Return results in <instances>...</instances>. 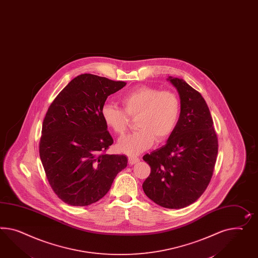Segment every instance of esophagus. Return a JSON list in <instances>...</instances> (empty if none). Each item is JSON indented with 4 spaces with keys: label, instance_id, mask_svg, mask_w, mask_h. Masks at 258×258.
<instances>
[{
    "label": "esophagus",
    "instance_id": "obj_1",
    "mask_svg": "<svg viewBox=\"0 0 258 258\" xmlns=\"http://www.w3.org/2000/svg\"><path fill=\"white\" fill-rule=\"evenodd\" d=\"M140 159L139 158H137V157H128V163L131 164V165H133V164H135V163H137V162H139Z\"/></svg>",
    "mask_w": 258,
    "mask_h": 258
}]
</instances>
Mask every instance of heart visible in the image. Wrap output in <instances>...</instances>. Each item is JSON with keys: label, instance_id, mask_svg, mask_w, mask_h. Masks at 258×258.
Here are the masks:
<instances>
[{"label": "heart", "instance_id": "1", "mask_svg": "<svg viewBox=\"0 0 258 258\" xmlns=\"http://www.w3.org/2000/svg\"><path fill=\"white\" fill-rule=\"evenodd\" d=\"M120 102L123 110L115 105L105 104L101 115L106 125L117 135L126 132L130 118L137 117L135 125L138 131L117 143V149L126 155H138L152 147L155 141H166L180 117V98L173 91L142 85L126 92Z\"/></svg>", "mask_w": 258, "mask_h": 258}]
</instances>
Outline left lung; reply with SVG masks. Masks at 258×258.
<instances>
[{"instance_id": "left-lung-1", "label": "left lung", "mask_w": 258, "mask_h": 258, "mask_svg": "<svg viewBox=\"0 0 258 258\" xmlns=\"http://www.w3.org/2000/svg\"><path fill=\"white\" fill-rule=\"evenodd\" d=\"M168 80L178 91L180 117L167 144L144 156L151 172L143 189L160 207L183 209L209 186L216 163L218 137L202 95L182 79Z\"/></svg>"}]
</instances>
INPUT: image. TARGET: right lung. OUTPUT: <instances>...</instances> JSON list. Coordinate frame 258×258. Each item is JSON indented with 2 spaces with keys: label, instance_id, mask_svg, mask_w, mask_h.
<instances>
[{
  "label": "right lung",
  "instance_id": "1",
  "mask_svg": "<svg viewBox=\"0 0 258 258\" xmlns=\"http://www.w3.org/2000/svg\"><path fill=\"white\" fill-rule=\"evenodd\" d=\"M125 82L82 74L61 91L42 125L39 155L49 185L63 202L75 207L98 202L126 167L124 155H109L113 140L101 109Z\"/></svg>",
  "mask_w": 258,
  "mask_h": 258
}]
</instances>
